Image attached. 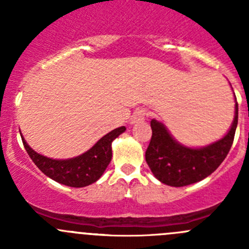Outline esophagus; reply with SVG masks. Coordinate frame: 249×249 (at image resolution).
Instances as JSON below:
<instances>
[{"label": "esophagus", "mask_w": 249, "mask_h": 249, "mask_svg": "<svg viewBox=\"0 0 249 249\" xmlns=\"http://www.w3.org/2000/svg\"><path fill=\"white\" fill-rule=\"evenodd\" d=\"M147 110L144 108H137L131 117V124H136V123L142 122V120H144L147 118Z\"/></svg>", "instance_id": "esophagus-1"}]
</instances>
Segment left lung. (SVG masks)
I'll list each match as a JSON object with an SVG mask.
<instances>
[{
    "label": "left lung",
    "instance_id": "1",
    "mask_svg": "<svg viewBox=\"0 0 249 249\" xmlns=\"http://www.w3.org/2000/svg\"><path fill=\"white\" fill-rule=\"evenodd\" d=\"M238 119V106H235V119L227 135L213 144L200 149L183 147L176 142L161 123L153 119L152 139L145 150V161L153 175L164 184L184 187L202 180L214 172L224 161L231 148Z\"/></svg>",
    "mask_w": 249,
    "mask_h": 249
}]
</instances>
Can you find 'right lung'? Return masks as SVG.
Listing matches in <instances>:
<instances>
[{
  "mask_svg": "<svg viewBox=\"0 0 249 249\" xmlns=\"http://www.w3.org/2000/svg\"><path fill=\"white\" fill-rule=\"evenodd\" d=\"M125 130V126L113 130L109 134L105 135L87 153L67 160H54L43 157L31 149L22 137L21 140L27 154L44 175L61 184L82 188L96 182L101 177L112 159V141Z\"/></svg>",
  "mask_w": 249,
  "mask_h": 249,
  "instance_id": "add662e5",
  "label": "right lung"
}]
</instances>
